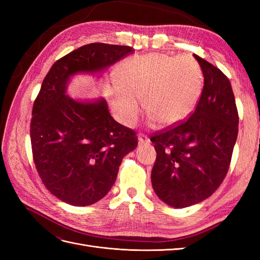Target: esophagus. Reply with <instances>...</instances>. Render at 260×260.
<instances>
[{"label": "esophagus", "mask_w": 260, "mask_h": 260, "mask_svg": "<svg viewBox=\"0 0 260 260\" xmlns=\"http://www.w3.org/2000/svg\"><path fill=\"white\" fill-rule=\"evenodd\" d=\"M138 140H139V144H140V145H142V144H148L149 142H151V141H149V139H148L146 136H144V135H140Z\"/></svg>", "instance_id": "esophagus-1"}]
</instances>
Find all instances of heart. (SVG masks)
Masks as SVG:
<instances>
[{
	"instance_id": "obj_1",
	"label": "heart",
	"mask_w": 260,
	"mask_h": 260,
	"mask_svg": "<svg viewBox=\"0 0 260 260\" xmlns=\"http://www.w3.org/2000/svg\"><path fill=\"white\" fill-rule=\"evenodd\" d=\"M119 81L112 84L109 101L127 127L136 123L142 100L151 120L162 127L179 123L194 111L203 89L201 68L193 58L161 53L125 59Z\"/></svg>"
}]
</instances>
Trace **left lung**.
Instances as JSON below:
<instances>
[{"label":"left lung","instance_id":"obj_1","mask_svg":"<svg viewBox=\"0 0 260 260\" xmlns=\"http://www.w3.org/2000/svg\"><path fill=\"white\" fill-rule=\"evenodd\" d=\"M204 88L194 113L176 127L155 133L152 185L158 199L175 208L206 200L223 181L238 138L239 115L230 80L194 54Z\"/></svg>","mask_w":260,"mask_h":260}]
</instances>
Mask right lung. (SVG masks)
I'll list each match as a JSON object with an SVG mask.
<instances>
[{
  "instance_id": "obj_1",
  "label": "right lung",
  "mask_w": 260,
  "mask_h": 260,
  "mask_svg": "<svg viewBox=\"0 0 260 260\" xmlns=\"http://www.w3.org/2000/svg\"><path fill=\"white\" fill-rule=\"evenodd\" d=\"M133 52L124 45H83L55 61L42 82L30 124L34 160L45 187L69 205L103 199L138 138L114 120L105 99H73L68 84L76 75L101 74Z\"/></svg>"
}]
</instances>
